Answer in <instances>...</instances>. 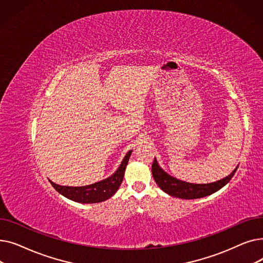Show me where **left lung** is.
<instances>
[{"mask_svg": "<svg viewBox=\"0 0 263 263\" xmlns=\"http://www.w3.org/2000/svg\"><path fill=\"white\" fill-rule=\"evenodd\" d=\"M238 166L234 168V171L228 175L227 177L220 179L218 181L212 182V183H205V184H197V183H190L185 182L182 180H179V179L168 175L166 172H164L160 165L158 164L157 159L155 158L154 163H153V176L155 181L159 185V187L166 193V194L177 197V198H181V199H196V198H201L209 196L213 193L217 192L218 190L225 186L233 177V175L236 174Z\"/></svg>", "mask_w": 263, "mask_h": 263, "instance_id": "8db88e82", "label": "left lung"}]
</instances>
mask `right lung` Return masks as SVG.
Wrapping results in <instances>:
<instances>
[{
  "label": "right lung",
  "instance_id": "obj_1",
  "mask_svg": "<svg viewBox=\"0 0 263 263\" xmlns=\"http://www.w3.org/2000/svg\"><path fill=\"white\" fill-rule=\"evenodd\" d=\"M131 154H132V150H129L127 155L124 156L117 171L112 176L103 179V180L99 182H96L89 185H84V186H67V185L57 184L52 182L51 180L49 181L52 184V186L60 193V194L76 202L96 203V202L104 201L112 197L119 189Z\"/></svg>",
  "mask_w": 263,
  "mask_h": 263
}]
</instances>
